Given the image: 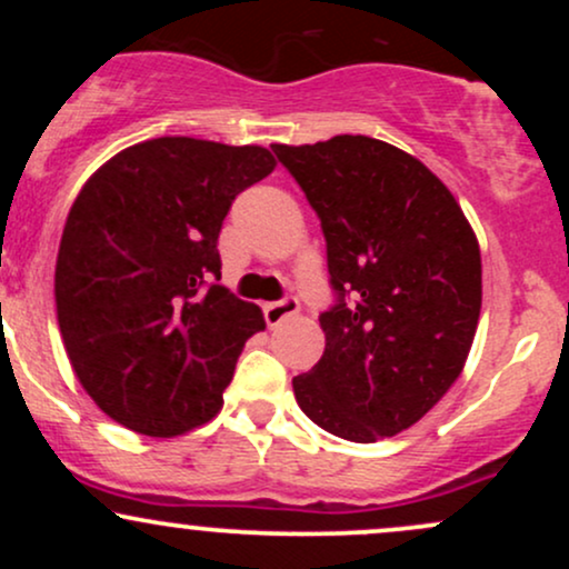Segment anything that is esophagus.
<instances>
[{
    "mask_svg": "<svg viewBox=\"0 0 569 569\" xmlns=\"http://www.w3.org/2000/svg\"><path fill=\"white\" fill-rule=\"evenodd\" d=\"M297 312H299V299L286 297V299H278V302L264 305V321L270 329H276V326L283 323L286 318L297 316Z\"/></svg>",
    "mask_w": 569,
    "mask_h": 569,
    "instance_id": "obj_1",
    "label": "esophagus"
}]
</instances>
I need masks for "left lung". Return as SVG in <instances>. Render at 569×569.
I'll list each match as a JSON object with an SVG mask.
<instances>
[{"label":"left lung","instance_id":"1","mask_svg":"<svg viewBox=\"0 0 569 569\" xmlns=\"http://www.w3.org/2000/svg\"><path fill=\"white\" fill-rule=\"evenodd\" d=\"M280 166L321 219L335 305L326 350L293 377L299 409L369 443L415 426L466 367L481 310V253L447 187L369 136L286 147Z\"/></svg>","mask_w":569,"mask_h":569}]
</instances>
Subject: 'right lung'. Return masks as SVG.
I'll list each match as a JSON object with an SVG mask.
<instances>
[{"mask_svg": "<svg viewBox=\"0 0 569 569\" xmlns=\"http://www.w3.org/2000/svg\"><path fill=\"white\" fill-rule=\"evenodd\" d=\"M276 158L264 147L166 136L128 147L71 206L56 307L77 380L114 422L179 436L211 420L262 310L219 283L232 200Z\"/></svg>", "mask_w": 569, "mask_h": 569, "instance_id": "add662e5", "label": "right lung"}]
</instances>
